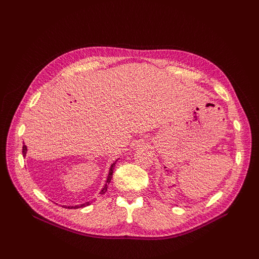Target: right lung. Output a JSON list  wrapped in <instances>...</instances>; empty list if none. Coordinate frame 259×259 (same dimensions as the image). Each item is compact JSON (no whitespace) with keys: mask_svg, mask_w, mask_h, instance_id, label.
Returning <instances> with one entry per match:
<instances>
[{"mask_svg":"<svg viewBox=\"0 0 259 259\" xmlns=\"http://www.w3.org/2000/svg\"><path fill=\"white\" fill-rule=\"evenodd\" d=\"M27 151H28L27 146L23 145V147H22V155H23V156H26V155H27ZM116 161H117V160H116ZM116 161H115V162H113V163L111 164L110 169H109V174H108V176H107L106 184H105V186H104L103 189H101V191L99 192L100 194H104V193H106V191H107V189H108V185L110 184V182H111L112 174H113V169H114V165H115ZM88 205H90V202H86V203H84V204H81V205H75V206H66V205H64V206H65L66 208H80V207H84V206H88Z\"/></svg>","mask_w":259,"mask_h":259,"instance_id":"right-lung-1","label":"right lung"}]
</instances>
